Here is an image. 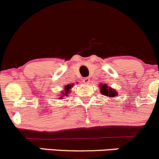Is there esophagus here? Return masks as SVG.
I'll return each mask as SVG.
<instances>
[{
	"mask_svg": "<svg viewBox=\"0 0 159 159\" xmlns=\"http://www.w3.org/2000/svg\"><path fill=\"white\" fill-rule=\"evenodd\" d=\"M83 82H84L85 84H89V83H90V78H84V80H83Z\"/></svg>",
	"mask_w": 159,
	"mask_h": 159,
	"instance_id": "esophagus-1",
	"label": "esophagus"
}]
</instances>
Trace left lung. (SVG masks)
I'll return each mask as SVG.
<instances>
[{"mask_svg":"<svg viewBox=\"0 0 159 159\" xmlns=\"http://www.w3.org/2000/svg\"><path fill=\"white\" fill-rule=\"evenodd\" d=\"M99 87L100 92H101L103 95H105V96L109 97V98H115V97L117 96V95H118V92H117L115 89L109 87L106 84H99Z\"/></svg>","mask_w":159,"mask_h":159,"instance_id":"obj_1","label":"left lung"}]
</instances>
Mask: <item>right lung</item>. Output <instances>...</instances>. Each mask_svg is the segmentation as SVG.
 <instances>
[{"label":"right lung","mask_w":159,"mask_h":159,"mask_svg":"<svg viewBox=\"0 0 159 159\" xmlns=\"http://www.w3.org/2000/svg\"><path fill=\"white\" fill-rule=\"evenodd\" d=\"M74 86V84H67V85H65L64 87V91L63 92H61V94H60V98H61V99H63L64 98V97H67V95H68V94L70 93V89L73 88Z\"/></svg>","instance_id":"obj_1"}]
</instances>
